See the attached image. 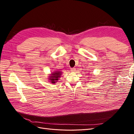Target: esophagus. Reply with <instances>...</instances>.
<instances>
[{"label": "esophagus", "instance_id": "obj_1", "mask_svg": "<svg viewBox=\"0 0 134 134\" xmlns=\"http://www.w3.org/2000/svg\"><path fill=\"white\" fill-rule=\"evenodd\" d=\"M70 70H71V72H75V71H76V69H75V68H71Z\"/></svg>", "mask_w": 134, "mask_h": 134}]
</instances>
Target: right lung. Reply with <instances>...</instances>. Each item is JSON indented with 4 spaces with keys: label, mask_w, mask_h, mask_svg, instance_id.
Returning <instances> with one entry per match:
<instances>
[{
    "label": "right lung",
    "mask_w": 134,
    "mask_h": 134,
    "mask_svg": "<svg viewBox=\"0 0 134 134\" xmlns=\"http://www.w3.org/2000/svg\"><path fill=\"white\" fill-rule=\"evenodd\" d=\"M62 72L60 71H54L53 72L50 74V76H49V78H48V80H49L51 83L54 84L56 82H58V80L61 77V75H62Z\"/></svg>",
    "instance_id": "obj_1"
}]
</instances>
